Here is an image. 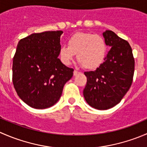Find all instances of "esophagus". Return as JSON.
<instances>
[{
  "label": "esophagus",
  "instance_id": "esophagus-1",
  "mask_svg": "<svg viewBox=\"0 0 147 147\" xmlns=\"http://www.w3.org/2000/svg\"><path fill=\"white\" fill-rule=\"evenodd\" d=\"M79 73H80V72H79V71L76 70V69H75V70H74V72H73L74 76H76V75H78V74H79Z\"/></svg>",
  "mask_w": 147,
  "mask_h": 147
}]
</instances>
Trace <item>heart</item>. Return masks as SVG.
I'll return each mask as SVG.
<instances>
[{"instance_id": "obj_1", "label": "heart", "mask_w": 147, "mask_h": 147, "mask_svg": "<svg viewBox=\"0 0 147 147\" xmlns=\"http://www.w3.org/2000/svg\"><path fill=\"white\" fill-rule=\"evenodd\" d=\"M107 52L105 39L98 34L77 32L67 40V45H63L59 50L60 60L65 65H69L75 59L87 69H94L103 62Z\"/></svg>"}]
</instances>
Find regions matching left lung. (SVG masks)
<instances>
[{"label": "left lung", "mask_w": 147, "mask_h": 147, "mask_svg": "<svg viewBox=\"0 0 147 147\" xmlns=\"http://www.w3.org/2000/svg\"><path fill=\"white\" fill-rule=\"evenodd\" d=\"M102 35L111 49L105 62L96 70L84 72L87 80L83 95L90 106L105 110L119 103L129 90L134 76V58L127 41L112 30H106Z\"/></svg>", "instance_id": "left-lung-1"}]
</instances>
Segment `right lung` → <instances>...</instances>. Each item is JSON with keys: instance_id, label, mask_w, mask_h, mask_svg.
Wrapping results in <instances>:
<instances>
[{"instance_id": "1", "label": "right lung", "mask_w": 147, "mask_h": 147, "mask_svg": "<svg viewBox=\"0 0 147 147\" xmlns=\"http://www.w3.org/2000/svg\"><path fill=\"white\" fill-rule=\"evenodd\" d=\"M62 30L31 34L18 44L13 61V82L18 95L35 109L58 102L74 69L58 58Z\"/></svg>"}]
</instances>
